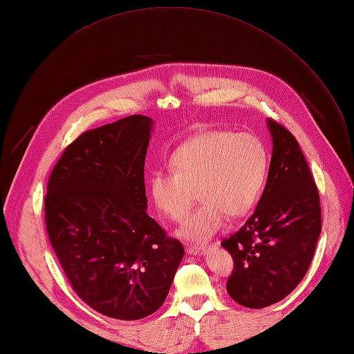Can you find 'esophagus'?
Segmentation results:
<instances>
[{
  "instance_id": "1",
  "label": "esophagus",
  "mask_w": 354,
  "mask_h": 354,
  "mask_svg": "<svg viewBox=\"0 0 354 354\" xmlns=\"http://www.w3.org/2000/svg\"><path fill=\"white\" fill-rule=\"evenodd\" d=\"M203 251H205V247H203V245H196V244H189V245H187V252H188V254L199 255V254H202Z\"/></svg>"
}]
</instances>
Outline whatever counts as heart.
I'll return each mask as SVG.
<instances>
[{
	"mask_svg": "<svg viewBox=\"0 0 354 354\" xmlns=\"http://www.w3.org/2000/svg\"><path fill=\"white\" fill-rule=\"evenodd\" d=\"M171 172H152L149 194L160 214L179 221L195 191L202 199L178 230L185 239L203 241L231 218L245 215L263 191L268 171L264 143L250 133L208 130L178 146L169 158Z\"/></svg>",
	"mask_w": 354,
	"mask_h": 354,
	"instance_id": "1",
	"label": "heart"
}]
</instances>
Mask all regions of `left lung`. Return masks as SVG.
I'll use <instances>...</instances> for the list:
<instances>
[{
	"instance_id": "1",
	"label": "left lung",
	"mask_w": 354,
	"mask_h": 354,
	"mask_svg": "<svg viewBox=\"0 0 354 354\" xmlns=\"http://www.w3.org/2000/svg\"><path fill=\"white\" fill-rule=\"evenodd\" d=\"M272 156L266 189L245 224L222 239L234 259L227 291L238 304L281 301L307 274L322 232L320 195L299 142L268 119Z\"/></svg>"
}]
</instances>
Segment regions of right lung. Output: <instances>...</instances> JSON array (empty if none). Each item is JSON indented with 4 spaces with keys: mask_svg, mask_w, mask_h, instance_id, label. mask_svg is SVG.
Listing matches in <instances>:
<instances>
[{
    "mask_svg": "<svg viewBox=\"0 0 354 354\" xmlns=\"http://www.w3.org/2000/svg\"><path fill=\"white\" fill-rule=\"evenodd\" d=\"M152 119L133 115L86 130L53 167L46 228L67 280L93 310L139 320L165 301L183 247L146 214Z\"/></svg>",
    "mask_w": 354,
    "mask_h": 354,
    "instance_id": "obj_1",
    "label": "right lung"
}]
</instances>
